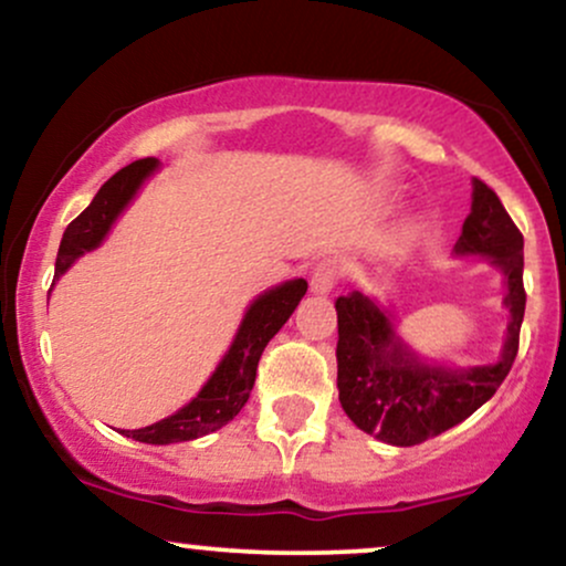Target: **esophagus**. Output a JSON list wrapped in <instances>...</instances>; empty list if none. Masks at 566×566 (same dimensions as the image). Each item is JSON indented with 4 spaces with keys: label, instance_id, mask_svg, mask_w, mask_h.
Instances as JSON below:
<instances>
[{
    "label": "esophagus",
    "instance_id": "obj_1",
    "mask_svg": "<svg viewBox=\"0 0 566 566\" xmlns=\"http://www.w3.org/2000/svg\"><path fill=\"white\" fill-rule=\"evenodd\" d=\"M340 274H343V263L335 261V258H324V261L314 265V274H311V292H316V295H327V292L335 290Z\"/></svg>",
    "mask_w": 566,
    "mask_h": 566
}]
</instances>
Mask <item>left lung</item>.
<instances>
[{"label": "left lung", "instance_id": "left-lung-1", "mask_svg": "<svg viewBox=\"0 0 566 566\" xmlns=\"http://www.w3.org/2000/svg\"><path fill=\"white\" fill-rule=\"evenodd\" d=\"M458 255H486L505 274L509 335L495 365L452 369L426 365L396 337L388 311L361 292L340 295L337 311V391L346 415L365 433L394 447H412L450 431L492 399L518 350L524 305V237L503 201L473 178L471 212Z\"/></svg>", "mask_w": 566, "mask_h": 566}]
</instances>
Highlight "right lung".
<instances>
[{
    "instance_id": "add662e5",
    "label": "right lung",
    "mask_w": 566,
    "mask_h": 566,
    "mask_svg": "<svg viewBox=\"0 0 566 566\" xmlns=\"http://www.w3.org/2000/svg\"><path fill=\"white\" fill-rule=\"evenodd\" d=\"M157 165L159 161L154 157L138 159L133 165L122 167L114 178H108L101 186V191L90 201L87 210L71 220L69 229L63 231L55 258V279L66 274L76 258L95 250L106 239L114 220L129 205V199L143 186V180L157 170ZM305 290H308L305 279H292V282L279 284V287L255 297V303L247 308L244 319L239 324V333L233 337L229 354L223 356V361L212 373V378L205 382V388L170 418L138 428V431L122 433L135 441H146V444H175V441H191L218 431V428L237 418L239 409L250 399L252 386H255L258 361H261L263 348L284 327V322L297 308Z\"/></svg>"
}]
</instances>
